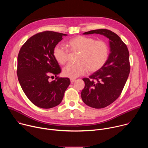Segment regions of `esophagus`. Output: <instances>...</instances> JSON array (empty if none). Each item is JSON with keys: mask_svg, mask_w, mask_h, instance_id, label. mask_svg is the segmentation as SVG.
Masks as SVG:
<instances>
[{"mask_svg": "<svg viewBox=\"0 0 148 148\" xmlns=\"http://www.w3.org/2000/svg\"><path fill=\"white\" fill-rule=\"evenodd\" d=\"M75 81V79H70V82H71V83H73Z\"/></svg>", "mask_w": 148, "mask_h": 148, "instance_id": "1", "label": "esophagus"}]
</instances>
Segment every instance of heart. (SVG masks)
<instances>
[{
  "mask_svg": "<svg viewBox=\"0 0 148 148\" xmlns=\"http://www.w3.org/2000/svg\"><path fill=\"white\" fill-rule=\"evenodd\" d=\"M71 53H78L76 58L77 64H68L62 69V75L71 79L83 75L87 71L92 73L101 69L108 59L109 46L103 41L86 36H77L70 40L67 43ZM69 51L59 45L53 49V56L59 64L67 62Z\"/></svg>",
  "mask_w": 148,
  "mask_h": 148,
  "instance_id": "b5f03b06",
  "label": "heart"
}]
</instances>
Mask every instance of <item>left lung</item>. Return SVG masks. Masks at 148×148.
I'll use <instances>...</instances> for the list:
<instances>
[{
    "label": "left lung",
    "instance_id": "left-lung-1",
    "mask_svg": "<svg viewBox=\"0 0 148 148\" xmlns=\"http://www.w3.org/2000/svg\"><path fill=\"white\" fill-rule=\"evenodd\" d=\"M92 34H99L109 39L110 53L106 64L101 69L89 78L82 79L85 87L81 95L88 106L99 109L108 106L121 95L130 72V54L126 45L112 31L97 29L83 33Z\"/></svg>",
    "mask_w": 148,
    "mask_h": 148
}]
</instances>
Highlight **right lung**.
<instances>
[{
    "label": "right lung",
    "mask_w": 148,
    "mask_h": 148,
    "mask_svg": "<svg viewBox=\"0 0 148 148\" xmlns=\"http://www.w3.org/2000/svg\"><path fill=\"white\" fill-rule=\"evenodd\" d=\"M67 34L51 31L37 33L21 47L17 57V74L20 86L36 106L53 108L62 100L70 84L69 78L57 77L61 70L53 56L54 47Z\"/></svg>",
    "instance_id": "add662e5"
}]
</instances>
